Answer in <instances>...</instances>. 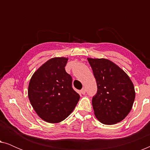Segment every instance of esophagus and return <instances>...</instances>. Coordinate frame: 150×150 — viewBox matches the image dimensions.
Returning a JSON list of instances; mask_svg holds the SVG:
<instances>
[{"mask_svg": "<svg viewBox=\"0 0 150 150\" xmlns=\"http://www.w3.org/2000/svg\"><path fill=\"white\" fill-rule=\"evenodd\" d=\"M81 93L82 94H85V93H86V90H85V88H83V89H81Z\"/></svg>", "mask_w": 150, "mask_h": 150, "instance_id": "34e87169", "label": "esophagus"}]
</instances>
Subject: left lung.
<instances>
[{
  "mask_svg": "<svg viewBox=\"0 0 150 150\" xmlns=\"http://www.w3.org/2000/svg\"><path fill=\"white\" fill-rule=\"evenodd\" d=\"M98 91L92 98L96 118L102 124L122 122L132 109L135 91L132 81L118 65L106 59L88 58Z\"/></svg>",
  "mask_w": 150,
  "mask_h": 150,
  "instance_id": "obj_1",
  "label": "left lung"
}]
</instances>
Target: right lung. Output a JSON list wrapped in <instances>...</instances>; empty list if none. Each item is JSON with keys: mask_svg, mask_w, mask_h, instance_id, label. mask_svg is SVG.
Masks as SVG:
<instances>
[{"mask_svg": "<svg viewBox=\"0 0 150 150\" xmlns=\"http://www.w3.org/2000/svg\"><path fill=\"white\" fill-rule=\"evenodd\" d=\"M68 59L54 57L44 63L32 76L28 96L41 119L56 124L71 113L80 96L73 89L72 78L65 71Z\"/></svg>", "mask_w": 150, "mask_h": 150, "instance_id": "add662e5", "label": "right lung"}]
</instances>
